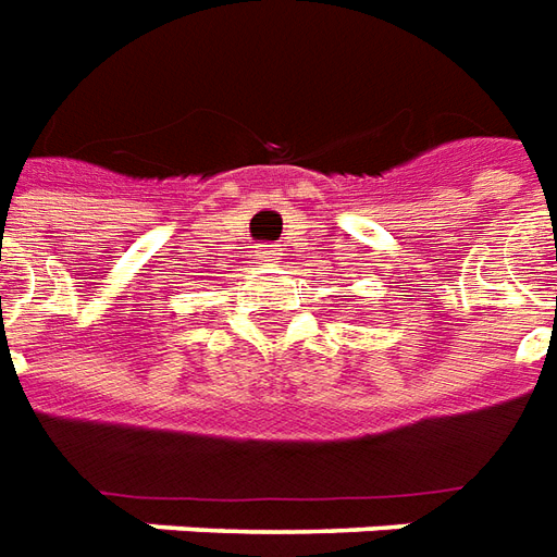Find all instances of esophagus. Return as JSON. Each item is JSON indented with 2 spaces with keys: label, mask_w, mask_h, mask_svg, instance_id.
<instances>
[{
  "label": "esophagus",
  "mask_w": 557,
  "mask_h": 557,
  "mask_svg": "<svg viewBox=\"0 0 557 557\" xmlns=\"http://www.w3.org/2000/svg\"><path fill=\"white\" fill-rule=\"evenodd\" d=\"M275 255H278L275 248H263V251H260V260H263L267 267H275V263H278V258H275Z\"/></svg>",
  "instance_id": "1"
}]
</instances>
